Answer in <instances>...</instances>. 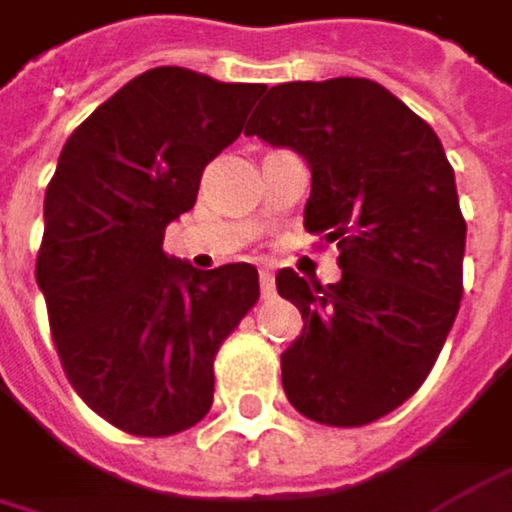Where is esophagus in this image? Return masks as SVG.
<instances>
[{"label": "esophagus", "mask_w": 512, "mask_h": 512, "mask_svg": "<svg viewBox=\"0 0 512 512\" xmlns=\"http://www.w3.org/2000/svg\"><path fill=\"white\" fill-rule=\"evenodd\" d=\"M261 294L273 297V270L270 267H261Z\"/></svg>", "instance_id": "34e87169"}]
</instances>
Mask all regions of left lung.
I'll use <instances>...</instances> for the list:
<instances>
[{"label":"left lung","mask_w":512,"mask_h":512,"mask_svg":"<svg viewBox=\"0 0 512 512\" xmlns=\"http://www.w3.org/2000/svg\"><path fill=\"white\" fill-rule=\"evenodd\" d=\"M245 134L309 161L306 230L342 251L336 285L276 276L303 315L282 354L288 402L324 426H366L420 390L456 321L465 218L453 167L432 125L366 77L279 83Z\"/></svg>","instance_id":"left-lung-1"}]
</instances>
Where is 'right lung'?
<instances>
[{
	"mask_svg": "<svg viewBox=\"0 0 512 512\" xmlns=\"http://www.w3.org/2000/svg\"><path fill=\"white\" fill-rule=\"evenodd\" d=\"M261 92L149 68L62 146L35 279L71 387L128 435L164 438L206 417L212 360L261 297L251 264L194 270L164 254V227L194 206L203 167Z\"/></svg>",
	"mask_w": 512,
	"mask_h": 512,
	"instance_id": "add662e5",
	"label": "right lung"
}]
</instances>
